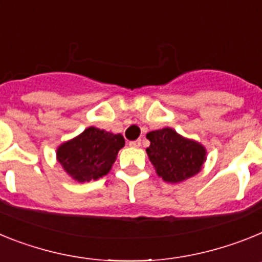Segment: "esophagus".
Listing matches in <instances>:
<instances>
[{
    "instance_id": "1",
    "label": "esophagus",
    "mask_w": 262,
    "mask_h": 262,
    "mask_svg": "<svg viewBox=\"0 0 262 262\" xmlns=\"http://www.w3.org/2000/svg\"><path fill=\"white\" fill-rule=\"evenodd\" d=\"M129 145H130L132 147H140L141 146V140L130 141V142H129Z\"/></svg>"
}]
</instances>
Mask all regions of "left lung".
<instances>
[{
  "label": "left lung",
  "instance_id": "1",
  "mask_svg": "<svg viewBox=\"0 0 262 262\" xmlns=\"http://www.w3.org/2000/svg\"><path fill=\"white\" fill-rule=\"evenodd\" d=\"M146 149L157 174L166 182L178 183L198 174L206 161V150L195 141L179 136L170 128L147 133Z\"/></svg>",
  "mask_w": 262,
  "mask_h": 262
}]
</instances>
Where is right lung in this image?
<instances>
[{"instance_id":"1","label":"right lung","mask_w":262,"mask_h":262,"mask_svg":"<svg viewBox=\"0 0 262 262\" xmlns=\"http://www.w3.org/2000/svg\"><path fill=\"white\" fill-rule=\"evenodd\" d=\"M125 145L121 134L97 128L85 129L80 136L60 145L56 157L63 169L77 182H90L108 174L118 150Z\"/></svg>"}]
</instances>
